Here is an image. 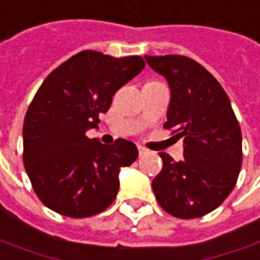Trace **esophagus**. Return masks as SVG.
Segmentation results:
<instances>
[{
    "instance_id": "esophagus-1",
    "label": "esophagus",
    "mask_w": 260,
    "mask_h": 260,
    "mask_svg": "<svg viewBox=\"0 0 260 260\" xmlns=\"http://www.w3.org/2000/svg\"><path fill=\"white\" fill-rule=\"evenodd\" d=\"M138 151H139V155H141V156L145 155V153H148V149H146L145 146H142V145H138Z\"/></svg>"
}]
</instances>
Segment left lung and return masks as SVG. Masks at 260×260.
I'll use <instances>...</instances> for the list:
<instances>
[{
  "mask_svg": "<svg viewBox=\"0 0 260 260\" xmlns=\"http://www.w3.org/2000/svg\"><path fill=\"white\" fill-rule=\"evenodd\" d=\"M171 86L165 129L183 137V158L160 152L164 167L152 181L160 208L181 219L201 218L234 190L242 167V132L216 78L183 55L145 56Z\"/></svg>",
  "mask_w": 260,
  "mask_h": 260,
  "instance_id": "1",
  "label": "left lung"
}]
</instances>
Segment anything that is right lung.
<instances>
[{
    "label": "right lung",
    "mask_w": 260,
    "mask_h": 260,
    "mask_svg": "<svg viewBox=\"0 0 260 260\" xmlns=\"http://www.w3.org/2000/svg\"><path fill=\"white\" fill-rule=\"evenodd\" d=\"M142 56L81 51L52 71L24 119L22 160L42 204L59 215L88 218L115 201L121 168L138 158L135 144L102 145L86 137L115 92L144 70Z\"/></svg>",
    "instance_id": "1"
}]
</instances>
